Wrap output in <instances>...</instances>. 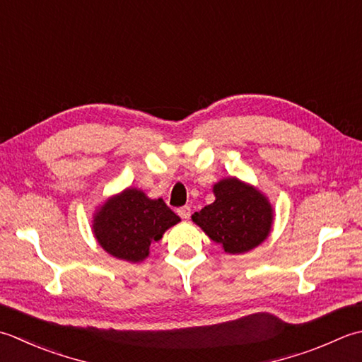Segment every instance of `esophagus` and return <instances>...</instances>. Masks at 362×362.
I'll use <instances>...</instances> for the list:
<instances>
[{"mask_svg": "<svg viewBox=\"0 0 362 362\" xmlns=\"http://www.w3.org/2000/svg\"><path fill=\"white\" fill-rule=\"evenodd\" d=\"M177 214H179V216L182 219H185V221H187V219L191 216V207H189V205H183V207L177 210Z\"/></svg>", "mask_w": 362, "mask_h": 362, "instance_id": "34e87169", "label": "esophagus"}]
</instances>
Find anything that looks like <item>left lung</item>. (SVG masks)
Returning <instances> with one entry per match:
<instances>
[{"instance_id": "8db88e82", "label": "left lung", "mask_w": 362, "mask_h": 362, "mask_svg": "<svg viewBox=\"0 0 362 362\" xmlns=\"http://www.w3.org/2000/svg\"><path fill=\"white\" fill-rule=\"evenodd\" d=\"M214 194L215 202L191 219L226 252H247L270 235L273 207L257 188L229 177L215 183Z\"/></svg>"}]
</instances>
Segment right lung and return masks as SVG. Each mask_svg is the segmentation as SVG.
Listing matches in <instances>:
<instances>
[{"instance_id": "add662e5", "label": "right lung", "mask_w": 362, "mask_h": 362, "mask_svg": "<svg viewBox=\"0 0 362 362\" xmlns=\"http://www.w3.org/2000/svg\"><path fill=\"white\" fill-rule=\"evenodd\" d=\"M179 221L163 199H151L138 188H127L98 207L92 232L112 257L136 264L148 256L151 245Z\"/></svg>"}]
</instances>
